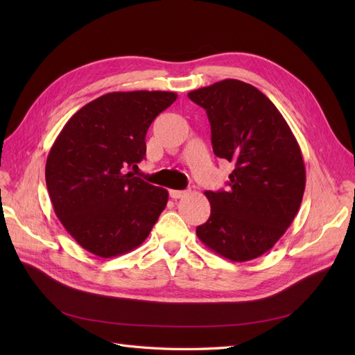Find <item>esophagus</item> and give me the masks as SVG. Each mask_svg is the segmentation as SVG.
<instances>
[{
  "mask_svg": "<svg viewBox=\"0 0 355 355\" xmlns=\"http://www.w3.org/2000/svg\"><path fill=\"white\" fill-rule=\"evenodd\" d=\"M168 194H170V197H171V198L178 200V198L185 197V196L188 194V191H178V189H170V191H168Z\"/></svg>",
  "mask_w": 355,
  "mask_h": 355,
  "instance_id": "1",
  "label": "esophagus"
}]
</instances>
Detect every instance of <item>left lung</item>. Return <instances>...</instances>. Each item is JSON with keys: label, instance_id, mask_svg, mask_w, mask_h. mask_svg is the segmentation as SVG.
<instances>
[{"label": "left lung", "instance_id": "left-lung-1", "mask_svg": "<svg viewBox=\"0 0 355 355\" xmlns=\"http://www.w3.org/2000/svg\"><path fill=\"white\" fill-rule=\"evenodd\" d=\"M188 98L206 110L214 155L234 166L227 191L204 192L211 210L197 237L230 261H252L296 216L305 191L302 153L280 111L252 84L223 80Z\"/></svg>", "mask_w": 355, "mask_h": 355}]
</instances>
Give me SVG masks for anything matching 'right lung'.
<instances>
[{
  "label": "right lung",
  "instance_id": "right-lung-1",
  "mask_svg": "<svg viewBox=\"0 0 355 355\" xmlns=\"http://www.w3.org/2000/svg\"><path fill=\"white\" fill-rule=\"evenodd\" d=\"M173 92H112L75 112L53 144L46 184L56 216L83 249L120 256L151 232L168 192L135 176L145 136Z\"/></svg>",
  "mask_w": 355,
  "mask_h": 355
}]
</instances>
